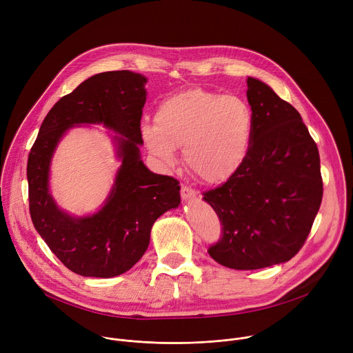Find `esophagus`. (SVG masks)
Listing matches in <instances>:
<instances>
[{"instance_id": "34e87169", "label": "esophagus", "mask_w": 353, "mask_h": 353, "mask_svg": "<svg viewBox=\"0 0 353 353\" xmlns=\"http://www.w3.org/2000/svg\"><path fill=\"white\" fill-rule=\"evenodd\" d=\"M180 195H181L183 199L187 201V199L195 198V196H196V191H195L194 188L185 185V184H181V187H180Z\"/></svg>"}]
</instances>
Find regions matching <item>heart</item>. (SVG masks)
I'll return each mask as SVG.
<instances>
[{
	"mask_svg": "<svg viewBox=\"0 0 353 353\" xmlns=\"http://www.w3.org/2000/svg\"><path fill=\"white\" fill-rule=\"evenodd\" d=\"M253 127V112L241 97L194 88L162 100L155 123L142 124L141 135L162 165L173 166L176 149L183 148L194 176L221 184L245 162Z\"/></svg>",
	"mask_w": 353,
	"mask_h": 353,
	"instance_id": "1",
	"label": "heart"
}]
</instances>
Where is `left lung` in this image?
<instances>
[{"mask_svg":"<svg viewBox=\"0 0 353 353\" xmlns=\"http://www.w3.org/2000/svg\"><path fill=\"white\" fill-rule=\"evenodd\" d=\"M253 139L239 172L204 191L221 239L210 256L233 270L289 261L303 247L323 198L319 149L299 112L268 85L247 78Z\"/></svg>","mask_w":353,"mask_h":353,"instance_id":"1","label":"left lung"}]
</instances>
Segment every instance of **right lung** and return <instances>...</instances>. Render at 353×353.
<instances>
[{
  "instance_id": "add662e5",
  "label": "right lung",
  "mask_w": 353,
  "mask_h": 353,
  "mask_svg": "<svg viewBox=\"0 0 353 353\" xmlns=\"http://www.w3.org/2000/svg\"><path fill=\"white\" fill-rule=\"evenodd\" d=\"M146 78L131 71L90 77L63 96L43 120L28 158L32 222L56 257L82 276L112 278L128 271L146 251L150 228L180 204L179 180L149 172L139 158ZM103 122L119 139L123 165L107 205L88 219L61 213L48 194L49 159L75 123Z\"/></svg>"
}]
</instances>
